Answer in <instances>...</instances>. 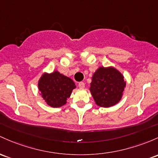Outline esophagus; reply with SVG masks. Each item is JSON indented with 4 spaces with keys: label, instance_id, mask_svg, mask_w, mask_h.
I'll return each mask as SVG.
<instances>
[{
    "label": "esophagus",
    "instance_id": "obj_1",
    "mask_svg": "<svg viewBox=\"0 0 158 158\" xmlns=\"http://www.w3.org/2000/svg\"><path fill=\"white\" fill-rule=\"evenodd\" d=\"M79 87L80 88H85V83L83 82H81L79 83Z\"/></svg>",
    "mask_w": 158,
    "mask_h": 158
}]
</instances>
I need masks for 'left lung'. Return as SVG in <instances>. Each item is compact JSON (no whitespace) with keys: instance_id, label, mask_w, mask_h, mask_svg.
<instances>
[{"instance_id":"left-lung-1","label":"left lung","mask_w":158,"mask_h":158,"mask_svg":"<svg viewBox=\"0 0 158 158\" xmlns=\"http://www.w3.org/2000/svg\"><path fill=\"white\" fill-rule=\"evenodd\" d=\"M126 86L124 76L113 67H100L94 73L91 91L96 104L110 107L118 103Z\"/></svg>"}]
</instances>
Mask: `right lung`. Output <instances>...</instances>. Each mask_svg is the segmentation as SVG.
Returning a JSON list of instances; mask_svg holds the SVG:
<instances>
[{
	"label": "right lung",
	"mask_w": 158,
	"mask_h": 158,
	"mask_svg": "<svg viewBox=\"0 0 158 158\" xmlns=\"http://www.w3.org/2000/svg\"><path fill=\"white\" fill-rule=\"evenodd\" d=\"M42 98L52 107H60L67 103L75 83L70 78L62 75L58 71L52 73H45L38 82Z\"/></svg>",
	"instance_id": "add662e5"
}]
</instances>
